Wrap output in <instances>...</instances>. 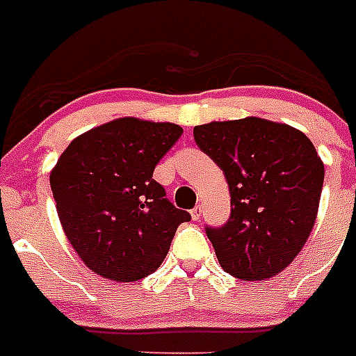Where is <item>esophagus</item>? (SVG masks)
<instances>
[{
  "mask_svg": "<svg viewBox=\"0 0 356 356\" xmlns=\"http://www.w3.org/2000/svg\"><path fill=\"white\" fill-rule=\"evenodd\" d=\"M200 216H202V205H197V207L191 211V218H193V221H200Z\"/></svg>",
  "mask_w": 356,
  "mask_h": 356,
  "instance_id": "esophagus-1",
  "label": "esophagus"
}]
</instances>
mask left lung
Wrapping results in <instances>:
<instances>
[{
  "mask_svg": "<svg viewBox=\"0 0 356 356\" xmlns=\"http://www.w3.org/2000/svg\"><path fill=\"white\" fill-rule=\"evenodd\" d=\"M193 137L230 188L228 221L205 228L219 265L244 281L284 270L316 221L325 168L313 142L260 118L195 126Z\"/></svg>",
  "mask_w": 356,
  "mask_h": 356,
  "instance_id": "1",
  "label": "left lung"
}]
</instances>
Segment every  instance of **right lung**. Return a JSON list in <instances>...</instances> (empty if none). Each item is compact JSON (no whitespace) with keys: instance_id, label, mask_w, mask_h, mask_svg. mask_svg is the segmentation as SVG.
<instances>
[{"instance_id":"1","label":"right lung","mask_w":356,"mask_h":356,"mask_svg":"<svg viewBox=\"0 0 356 356\" xmlns=\"http://www.w3.org/2000/svg\"><path fill=\"white\" fill-rule=\"evenodd\" d=\"M181 135L174 122L121 118L82 133L56 163L51 189L63 230L102 277L129 283L152 274L191 219L152 179Z\"/></svg>"}]
</instances>
